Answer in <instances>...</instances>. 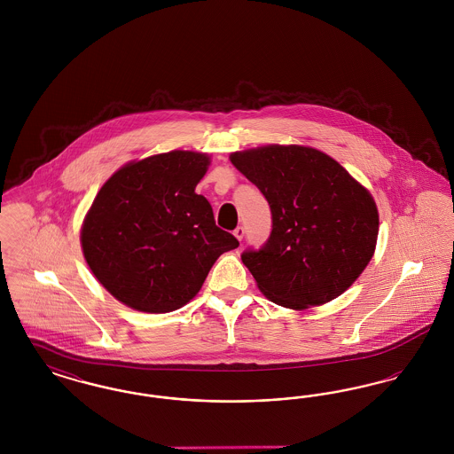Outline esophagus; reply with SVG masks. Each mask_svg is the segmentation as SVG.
I'll return each mask as SVG.
<instances>
[{
  "instance_id": "34e87169",
  "label": "esophagus",
  "mask_w": 454,
  "mask_h": 454,
  "mask_svg": "<svg viewBox=\"0 0 454 454\" xmlns=\"http://www.w3.org/2000/svg\"><path fill=\"white\" fill-rule=\"evenodd\" d=\"M233 235L241 241L243 239V237H245V228L243 226H238V228H235V231H233Z\"/></svg>"
}]
</instances>
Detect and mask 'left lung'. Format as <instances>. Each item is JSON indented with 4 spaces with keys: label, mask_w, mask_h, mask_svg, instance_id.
Segmentation results:
<instances>
[{
    "label": "left lung",
    "mask_w": 454,
    "mask_h": 454,
    "mask_svg": "<svg viewBox=\"0 0 454 454\" xmlns=\"http://www.w3.org/2000/svg\"><path fill=\"white\" fill-rule=\"evenodd\" d=\"M272 215L267 241L241 254L260 291L293 309L340 296L374 254L378 209L371 194L328 154L263 146L231 154Z\"/></svg>",
    "instance_id": "1"
}]
</instances>
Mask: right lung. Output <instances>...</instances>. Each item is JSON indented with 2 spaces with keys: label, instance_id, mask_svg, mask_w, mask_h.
<instances>
[{
  "label": "right lung",
  "instance_id": "obj_1",
  "mask_svg": "<svg viewBox=\"0 0 454 454\" xmlns=\"http://www.w3.org/2000/svg\"><path fill=\"white\" fill-rule=\"evenodd\" d=\"M202 153L170 152L114 173L88 211L82 247L95 278L119 301L168 313L191 301L217 257L238 239L217 228L195 185Z\"/></svg>",
  "mask_w": 454,
  "mask_h": 454
}]
</instances>
